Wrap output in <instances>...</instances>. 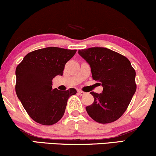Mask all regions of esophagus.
<instances>
[{
  "instance_id": "esophagus-1",
  "label": "esophagus",
  "mask_w": 156,
  "mask_h": 156,
  "mask_svg": "<svg viewBox=\"0 0 156 156\" xmlns=\"http://www.w3.org/2000/svg\"><path fill=\"white\" fill-rule=\"evenodd\" d=\"M78 93H79V95H85V93L82 91V90H78Z\"/></svg>"
}]
</instances>
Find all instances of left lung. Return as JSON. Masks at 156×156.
<instances>
[{
  "label": "left lung",
  "mask_w": 156,
  "mask_h": 156,
  "mask_svg": "<svg viewBox=\"0 0 156 156\" xmlns=\"http://www.w3.org/2000/svg\"><path fill=\"white\" fill-rule=\"evenodd\" d=\"M78 53L90 64L93 80L103 87V93H90L94 102L86 107L88 115L101 124L115 122L127 109L137 89L135 70L127 58L105 48Z\"/></svg>",
  "instance_id": "1"
}]
</instances>
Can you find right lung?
I'll list each match as a JSON object with an SVG mask.
<instances>
[{
  "label": "right lung",
  "instance_id": "right-lung-1",
  "mask_svg": "<svg viewBox=\"0 0 156 156\" xmlns=\"http://www.w3.org/2000/svg\"><path fill=\"white\" fill-rule=\"evenodd\" d=\"M76 52L57 47L38 49L25 55L16 66L17 97L34 122L53 125L63 117L69 98L76 90L53 89L52 80L57 75L62 76L66 62Z\"/></svg>",
  "mask_w": 156,
  "mask_h": 156
}]
</instances>
